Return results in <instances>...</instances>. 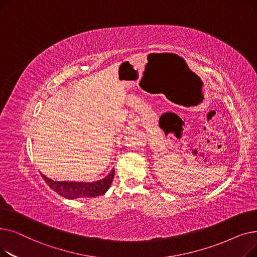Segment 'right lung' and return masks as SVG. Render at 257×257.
<instances>
[{
  "label": "right lung",
  "mask_w": 257,
  "mask_h": 257,
  "mask_svg": "<svg viewBox=\"0 0 257 257\" xmlns=\"http://www.w3.org/2000/svg\"><path fill=\"white\" fill-rule=\"evenodd\" d=\"M47 184L60 196L67 199L91 198L105 194L111 185L114 177V169L105 178L94 182H71V181H54L42 174Z\"/></svg>",
  "instance_id": "add662e5"
}]
</instances>
